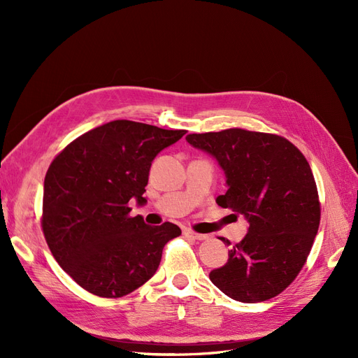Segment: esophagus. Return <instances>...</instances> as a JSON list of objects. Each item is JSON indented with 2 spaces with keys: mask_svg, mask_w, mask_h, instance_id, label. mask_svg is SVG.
I'll list each match as a JSON object with an SVG mask.
<instances>
[{
  "mask_svg": "<svg viewBox=\"0 0 358 358\" xmlns=\"http://www.w3.org/2000/svg\"><path fill=\"white\" fill-rule=\"evenodd\" d=\"M183 236L189 237V239H196V241L209 239L208 234H200V233H196V231H192V230H183Z\"/></svg>",
  "mask_w": 358,
  "mask_h": 358,
  "instance_id": "1",
  "label": "esophagus"
}]
</instances>
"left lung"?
Wrapping results in <instances>:
<instances>
[{
    "label": "left lung",
    "mask_w": 358,
    "mask_h": 358,
    "mask_svg": "<svg viewBox=\"0 0 358 358\" xmlns=\"http://www.w3.org/2000/svg\"><path fill=\"white\" fill-rule=\"evenodd\" d=\"M187 142L218 159L229 189L216 203L249 222L245 239L231 246L229 262L212 270L210 280L243 303L280 294L305 266L320 227L308 159L285 137L242 128L189 134Z\"/></svg>",
    "instance_id": "1"
}]
</instances>
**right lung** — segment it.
<instances>
[{
  "mask_svg": "<svg viewBox=\"0 0 358 358\" xmlns=\"http://www.w3.org/2000/svg\"><path fill=\"white\" fill-rule=\"evenodd\" d=\"M185 133L121 119L74 138L50 162L43 234L83 289L107 299L129 294L154 276L166 243L180 236L175 224L150 227L131 216L128 203H146L154 158Z\"/></svg>",
  "mask_w": 358,
  "mask_h": 358,
  "instance_id": "1",
  "label": "right lung"
}]
</instances>
